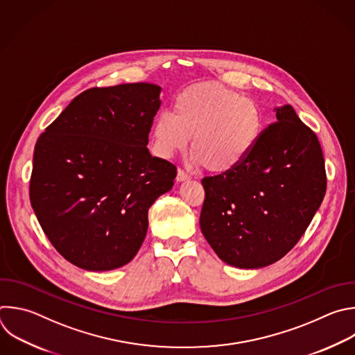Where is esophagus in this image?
I'll return each mask as SVG.
<instances>
[{"label":"esophagus","mask_w":355,"mask_h":355,"mask_svg":"<svg viewBox=\"0 0 355 355\" xmlns=\"http://www.w3.org/2000/svg\"><path fill=\"white\" fill-rule=\"evenodd\" d=\"M189 178H191V175H189L188 173H185L184 170L178 168V171H177V181H178V182H181V181H188Z\"/></svg>","instance_id":"esophagus-1"}]
</instances>
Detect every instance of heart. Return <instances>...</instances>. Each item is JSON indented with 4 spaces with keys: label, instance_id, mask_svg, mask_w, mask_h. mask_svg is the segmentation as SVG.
<instances>
[{
    "label": "heart",
    "instance_id": "1",
    "mask_svg": "<svg viewBox=\"0 0 355 355\" xmlns=\"http://www.w3.org/2000/svg\"><path fill=\"white\" fill-rule=\"evenodd\" d=\"M263 131L257 103L218 83L184 89L173 112L162 111L153 123L155 152L164 159L187 149L206 171L224 174L237 168L254 150Z\"/></svg>",
    "mask_w": 355,
    "mask_h": 355
}]
</instances>
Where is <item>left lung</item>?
Returning <instances> with one entry per match:
<instances>
[{"label":"left lung","mask_w":355,"mask_h":355,"mask_svg":"<svg viewBox=\"0 0 355 355\" xmlns=\"http://www.w3.org/2000/svg\"><path fill=\"white\" fill-rule=\"evenodd\" d=\"M251 155L228 173L205 177L200 230L217 257L240 269H261L300 241L326 192L316 135L290 104Z\"/></svg>","instance_id":"8db88e82"}]
</instances>
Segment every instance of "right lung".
I'll use <instances>...</instances> for the list:
<instances>
[{"mask_svg":"<svg viewBox=\"0 0 355 355\" xmlns=\"http://www.w3.org/2000/svg\"><path fill=\"white\" fill-rule=\"evenodd\" d=\"M160 92L153 83L87 89L37 139L31 203L53 247L80 269L131 262L149 207L174 185L175 166L146 148Z\"/></svg>","mask_w":355,"mask_h":355,"instance_id":"add662e5","label":"right lung"}]
</instances>
